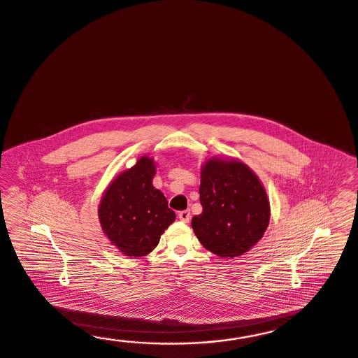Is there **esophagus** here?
<instances>
[{"mask_svg":"<svg viewBox=\"0 0 358 358\" xmlns=\"http://www.w3.org/2000/svg\"><path fill=\"white\" fill-rule=\"evenodd\" d=\"M178 218H180V221H182V222H189V221H190V210H182V212H180V213H178Z\"/></svg>","mask_w":358,"mask_h":358,"instance_id":"obj_1","label":"esophagus"}]
</instances>
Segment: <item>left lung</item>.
<instances>
[{"label": "left lung", "mask_w": 358, "mask_h": 358, "mask_svg": "<svg viewBox=\"0 0 358 358\" xmlns=\"http://www.w3.org/2000/svg\"><path fill=\"white\" fill-rule=\"evenodd\" d=\"M203 212L191 226L209 252L232 259L249 252L270 222V201L255 172L236 159L212 158L201 167Z\"/></svg>", "instance_id": "obj_1"}]
</instances>
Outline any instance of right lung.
<instances>
[{
	"label": "right lung",
	"instance_id": "right-lung-1",
	"mask_svg": "<svg viewBox=\"0 0 358 358\" xmlns=\"http://www.w3.org/2000/svg\"><path fill=\"white\" fill-rule=\"evenodd\" d=\"M154 176V160L141 157L111 181L99 206L103 234L127 257L149 255L176 220L163 192L152 186Z\"/></svg>",
	"mask_w": 358,
	"mask_h": 358
}]
</instances>
